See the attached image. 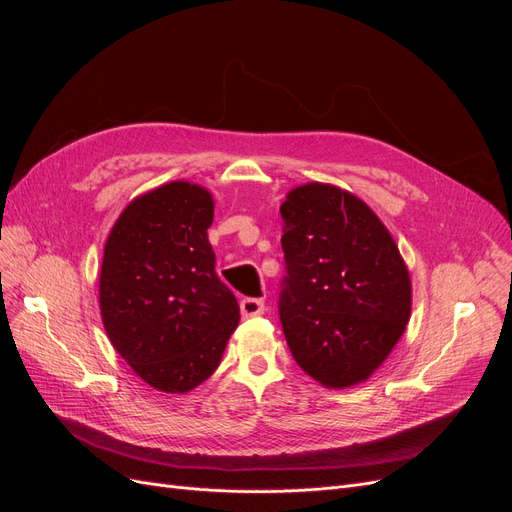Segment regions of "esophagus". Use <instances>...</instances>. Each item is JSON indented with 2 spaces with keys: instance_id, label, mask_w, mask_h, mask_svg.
I'll list each match as a JSON object with an SVG mask.
<instances>
[{
  "instance_id": "1",
  "label": "esophagus",
  "mask_w": 512,
  "mask_h": 512,
  "mask_svg": "<svg viewBox=\"0 0 512 512\" xmlns=\"http://www.w3.org/2000/svg\"><path fill=\"white\" fill-rule=\"evenodd\" d=\"M241 314L243 316H260V314H265V301L254 299V297H245L241 301Z\"/></svg>"
}]
</instances>
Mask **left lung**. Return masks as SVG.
Wrapping results in <instances>:
<instances>
[{
	"label": "left lung",
	"instance_id": "obj_1",
	"mask_svg": "<svg viewBox=\"0 0 512 512\" xmlns=\"http://www.w3.org/2000/svg\"><path fill=\"white\" fill-rule=\"evenodd\" d=\"M280 320L294 361L331 389L367 380L406 331V262L361 198L305 183L280 207Z\"/></svg>",
	"mask_w": 512,
	"mask_h": 512
}]
</instances>
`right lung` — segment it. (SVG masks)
Wrapping results in <instances>:
<instances>
[{"instance_id": "add662e5", "label": "right lung", "mask_w": 512, "mask_h": 512, "mask_svg": "<svg viewBox=\"0 0 512 512\" xmlns=\"http://www.w3.org/2000/svg\"><path fill=\"white\" fill-rule=\"evenodd\" d=\"M211 222V194L170 181L134 198L104 245L106 335L134 374L164 393L203 384L239 324L235 294L215 273Z\"/></svg>"}]
</instances>
